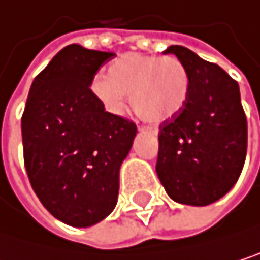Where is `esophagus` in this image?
<instances>
[{
	"label": "esophagus",
	"instance_id": "1",
	"mask_svg": "<svg viewBox=\"0 0 260 260\" xmlns=\"http://www.w3.org/2000/svg\"><path fill=\"white\" fill-rule=\"evenodd\" d=\"M144 128H146V130H149V132H152V133H155V135H156V130H155V128H150V127H144ZM141 130H142V128H141Z\"/></svg>",
	"mask_w": 260,
	"mask_h": 260
}]
</instances>
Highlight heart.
<instances>
[{"mask_svg":"<svg viewBox=\"0 0 260 260\" xmlns=\"http://www.w3.org/2000/svg\"><path fill=\"white\" fill-rule=\"evenodd\" d=\"M107 74L91 82V93L102 107L119 116L127 108V94H132L135 113L150 124L166 122L178 114L190 89L189 71L177 57L128 52L116 58Z\"/></svg>","mask_w":260,"mask_h":260,"instance_id":"heart-1","label":"heart"}]
</instances>
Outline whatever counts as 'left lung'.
Listing matches in <instances>:
<instances>
[{"instance_id":"obj_1","label":"left lung","mask_w":260,"mask_h":260,"mask_svg":"<svg viewBox=\"0 0 260 260\" xmlns=\"http://www.w3.org/2000/svg\"><path fill=\"white\" fill-rule=\"evenodd\" d=\"M164 54L186 64L190 89L181 111L159 125L156 174L174 202L206 206L231 190L243 169L248 130L239 85L184 46Z\"/></svg>"}]
</instances>
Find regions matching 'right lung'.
Segmentation results:
<instances>
[{"label": "right lung", "instance_id": "obj_1", "mask_svg": "<svg viewBox=\"0 0 260 260\" xmlns=\"http://www.w3.org/2000/svg\"><path fill=\"white\" fill-rule=\"evenodd\" d=\"M114 52L63 48L38 74L21 118L24 166L34 192L60 222L88 228L118 203L119 169L136 125L105 111L91 82Z\"/></svg>", "mask_w": 260, "mask_h": 260}]
</instances>
